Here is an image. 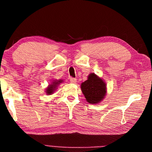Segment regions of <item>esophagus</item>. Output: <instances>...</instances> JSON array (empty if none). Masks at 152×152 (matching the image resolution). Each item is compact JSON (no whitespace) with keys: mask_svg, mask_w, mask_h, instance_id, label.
Segmentation results:
<instances>
[{"mask_svg":"<svg viewBox=\"0 0 152 152\" xmlns=\"http://www.w3.org/2000/svg\"><path fill=\"white\" fill-rule=\"evenodd\" d=\"M70 82H72V83H74V84H75L76 82V78H70Z\"/></svg>","mask_w":152,"mask_h":152,"instance_id":"34e87169","label":"esophagus"}]
</instances>
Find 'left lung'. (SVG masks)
Masks as SVG:
<instances>
[{
    "instance_id": "left-lung-1",
    "label": "left lung",
    "mask_w": 152,
    "mask_h": 152,
    "mask_svg": "<svg viewBox=\"0 0 152 152\" xmlns=\"http://www.w3.org/2000/svg\"><path fill=\"white\" fill-rule=\"evenodd\" d=\"M81 89L89 103H98L106 94V86L102 79L94 73L89 74L88 80L81 84Z\"/></svg>"
}]
</instances>
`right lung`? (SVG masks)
<instances>
[{"instance_id":"right-lung-1","label":"right lung","mask_w":152,"mask_h":152,"mask_svg":"<svg viewBox=\"0 0 152 152\" xmlns=\"http://www.w3.org/2000/svg\"><path fill=\"white\" fill-rule=\"evenodd\" d=\"M62 82L61 80H60V81H54V82H53V84H51V85H50L49 86V87L48 88H47V93L48 94H51V93H53V91H54V90H55V88H56V85H57V84H58V82Z\"/></svg>"}]
</instances>
